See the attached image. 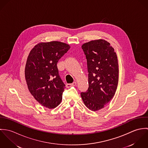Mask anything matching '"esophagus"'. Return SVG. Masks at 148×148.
<instances>
[{
    "label": "esophagus",
    "mask_w": 148,
    "mask_h": 148,
    "mask_svg": "<svg viewBox=\"0 0 148 148\" xmlns=\"http://www.w3.org/2000/svg\"><path fill=\"white\" fill-rule=\"evenodd\" d=\"M76 84H77V83L76 82H75L72 84H67L66 85V87H70L71 86H76Z\"/></svg>",
    "instance_id": "obj_1"
}]
</instances>
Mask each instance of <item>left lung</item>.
<instances>
[{
  "mask_svg": "<svg viewBox=\"0 0 148 148\" xmlns=\"http://www.w3.org/2000/svg\"><path fill=\"white\" fill-rule=\"evenodd\" d=\"M110 44L103 39L92 40L82 46L87 61L89 87L81 93L89 109L97 111L113 97L119 82L117 57Z\"/></svg>",
  "mask_w": 148,
  "mask_h": 148,
  "instance_id": "left-lung-1",
  "label": "left lung"
}]
</instances>
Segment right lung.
Returning <instances> with one entry per match:
<instances>
[{
    "mask_svg": "<svg viewBox=\"0 0 148 148\" xmlns=\"http://www.w3.org/2000/svg\"><path fill=\"white\" fill-rule=\"evenodd\" d=\"M70 46L53 41L40 42L30 51L25 67L28 90L42 106L53 109L62 100L65 84L59 75L57 63Z\"/></svg>",
    "mask_w": 148,
    "mask_h": 148,
    "instance_id": "add662e5",
    "label": "right lung"
}]
</instances>
